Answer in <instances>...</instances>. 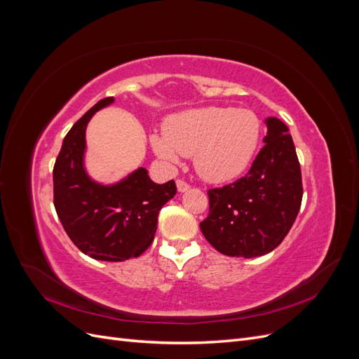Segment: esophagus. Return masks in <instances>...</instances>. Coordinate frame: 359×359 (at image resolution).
<instances>
[{
	"label": "esophagus",
	"instance_id": "esophagus-1",
	"mask_svg": "<svg viewBox=\"0 0 359 359\" xmlns=\"http://www.w3.org/2000/svg\"><path fill=\"white\" fill-rule=\"evenodd\" d=\"M177 189L180 193H184V191L190 190V184L184 180H177Z\"/></svg>",
	"mask_w": 359,
	"mask_h": 359
}]
</instances>
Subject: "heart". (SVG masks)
<instances>
[{
  "mask_svg": "<svg viewBox=\"0 0 359 359\" xmlns=\"http://www.w3.org/2000/svg\"><path fill=\"white\" fill-rule=\"evenodd\" d=\"M259 135L260 124L253 112L211 106L170 118L165 135L151 136V145L168 163L194 154V165L205 180L223 182L244 172Z\"/></svg>",
  "mask_w": 359,
  "mask_h": 359,
  "instance_id": "heart-1",
  "label": "heart"
}]
</instances>
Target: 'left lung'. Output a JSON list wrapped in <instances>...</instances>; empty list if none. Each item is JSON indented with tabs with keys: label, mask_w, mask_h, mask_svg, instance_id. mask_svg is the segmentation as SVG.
Listing matches in <instances>:
<instances>
[{
	"label": "left lung",
	"mask_w": 359,
	"mask_h": 359,
	"mask_svg": "<svg viewBox=\"0 0 359 359\" xmlns=\"http://www.w3.org/2000/svg\"><path fill=\"white\" fill-rule=\"evenodd\" d=\"M265 123V145L247 175L208 190L210 212L201 231L226 256L248 259L273 252L301 208V168L289 128L274 116Z\"/></svg>",
	"instance_id": "left-lung-1"
}]
</instances>
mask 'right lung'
I'll use <instances>...</instances> for the list:
<instances>
[{"label": "right lung", "instance_id": "add662e5", "mask_svg": "<svg viewBox=\"0 0 359 359\" xmlns=\"http://www.w3.org/2000/svg\"><path fill=\"white\" fill-rule=\"evenodd\" d=\"M114 103H95L70 128L53 166V205L73 244L97 260L121 262L142 255L154 240L163 205L177 194L175 181L156 184L139 168L111 186L91 180L83 168L85 130L93 115Z\"/></svg>", "mask_w": 359, "mask_h": 359}]
</instances>
